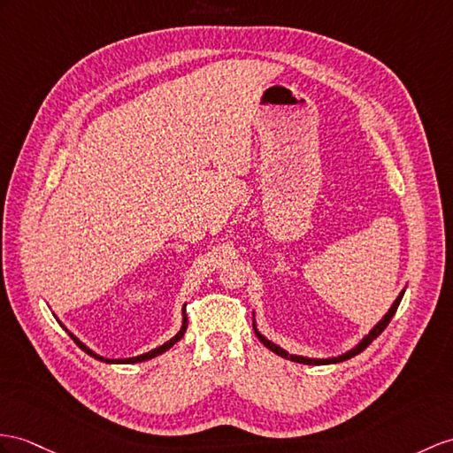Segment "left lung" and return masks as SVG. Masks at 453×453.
I'll return each instance as SVG.
<instances>
[{
	"instance_id": "left-lung-1",
	"label": "left lung",
	"mask_w": 453,
	"mask_h": 453,
	"mask_svg": "<svg viewBox=\"0 0 453 453\" xmlns=\"http://www.w3.org/2000/svg\"><path fill=\"white\" fill-rule=\"evenodd\" d=\"M402 297H403V292H400V296L398 297H395V302L392 303V307H390V311L388 313H386L384 317H382V321L377 325V326H374L372 330H371V333L365 336V338H363L361 342H359V344L354 348V349H349V351H346V354L344 356H338V357H333V359H311V357H302V356H290L288 354V351H284L282 348H279L277 344H273V342H269L267 338H265V336H261L259 333H257V328H256V325H253V330H256V334H257V338H259V342H261V344L265 346V348H269V349H273L274 351V354H277V356H280V357H286V359H292V361H296V363H305V365H326V363H340V361H346V359H349V357H354V356H357V354H361V351L363 349H365L369 344H371V342L374 340V338H377L380 333H382V330L386 328V326H388V323L392 321V317L395 315V311H398V305H400V302H402Z\"/></svg>"
}]
</instances>
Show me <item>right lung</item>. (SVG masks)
<instances>
[{"label":"right lung","mask_w":453,"mask_h":453,"mask_svg":"<svg viewBox=\"0 0 453 453\" xmlns=\"http://www.w3.org/2000/svg\"><path fill=\"white\" fill-rule=\"evenodd\" d=\"M186 328H188V317H186V307H184V323H182V328L179 330V334H176L174 338H171L169 342H165L163 346H159V348H156V349H151V351H148V354H142V356H138V357H128V359H105V357H102V356H97V354H94L92 349H88L81 340H76V336H73L71 333H69V336L76 342V344H79V348H82L88 356H92V357H96V359H99V361H105V363H140V361H146V359H151V357H156V356H159V354H163V351H167L169 348H173L176 342H179L182 336H184V333H186Z\"/></svg>","instance_id":"1"}]
</instances>
